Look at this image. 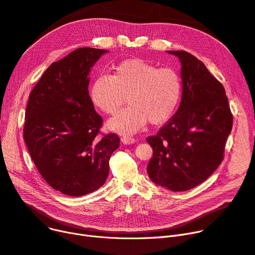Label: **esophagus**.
<instances>
[{
  "mask_svg": "<svg viewBox=\"0 0 255 255\" xmlns=\"http://www.w3.org/2000/svg\"><path fill=\"white\" fill-rule=\"evenodd\" d=\"M121 140H122V142H123L124 144H131V143H134V142L136 141L135 138H133V137H131V136H126V135L121 137Z\"/></svg>",
  "mask_w": 255,
  "mask_h": 255,
  "instance_id": "34e87169",
  "label": "esophagus"
}]
</instances>
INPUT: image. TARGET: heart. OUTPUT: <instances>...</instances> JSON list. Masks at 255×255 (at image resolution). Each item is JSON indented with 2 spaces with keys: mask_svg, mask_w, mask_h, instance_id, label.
Listing matches in <instances>:
<instances>
[{
  "mask_svg": "<svg viewBox=\"0 0 255 255\" xmlns=\"http://www.w3.org/2000/svg\"><path fill=\"white\" fill-rule=\"evenodd\" d=\"M179 73L158 68L142 59L119 63L112 75L101 74L93 80L90 97L98 110L115 115L127 101L130 105L109 121L110 129L132 134L148 122L161 124L175 114L182 98Z\"/></svg>",
  "mask_w": 255,
  "mask_h": 255,
  "instance_id": "heart-1",
  "label": "heart"
}]
</instances>
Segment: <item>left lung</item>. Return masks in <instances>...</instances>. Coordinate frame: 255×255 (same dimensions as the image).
Instances as JSON below:
<instances>
[{
    "label": "left lung",
    "instance_id": "left-lung-1",
    "mask_svg": "<svg viewBox=\"0 0 255 255\" xmlns=\"http://www.w3.org/2000/svg\"><path fill=\"white\" fill-rule=\"evenodd\" d=\"M182 64L183 93L178 112L146 137L153 157L150 179L171 191H186L205 182L224 158L233 127L225 90L205 64L185 50H169Z\"/></svg>",
    "mask_w": 255,
    "mask_h": 255
}]
</instances>
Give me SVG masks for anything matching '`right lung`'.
Returning a JSON list of instances; mask_svg holds the SVG:
<instances>
[{"mask_svg":"<svg viewBox=\"0 0 255 255\" xmlns=\"http://www.w3.org/2000/svg\"><path fill=\"white\" fill-rule=\"evenodd\" d=\"M105 52L82 47L52 63L26 104L23 139L33 162L50 187L69 196L100 188L120 145L116 133H101L103 120L89 95L88 75Z\"/></svg>","mask_w":255,"mask_h":255,"instance_id":"right-lung-1","label":"right lung"}]
</instances>
